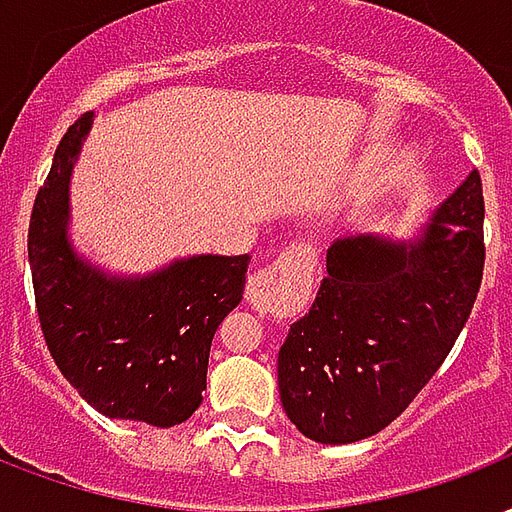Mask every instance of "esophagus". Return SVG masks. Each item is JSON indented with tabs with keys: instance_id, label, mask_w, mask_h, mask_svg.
Masks as SVG:
<instances>
[{
	"instance_id": "obj_1",
	"label": "esophagus",
	"mask_w": 512,
	"mask_h": 512,
	"mask_svg": "<svg viewBox=\"0 0 512 512\" xmlns=\"http://www.w3.org/2000/svg\"><path fill=\"white\" fill-rule=\"evenodd\" d=\"M306 271H309L306 257L298 252H287L271 268H263L255 276H249L244 290L246 304L255 312H282L298 293V285Z\"/></svg>"
}]
</instances>
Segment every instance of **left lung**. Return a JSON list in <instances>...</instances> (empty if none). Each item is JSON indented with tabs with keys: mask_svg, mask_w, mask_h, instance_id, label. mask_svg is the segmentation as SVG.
Masks as SVG:
<instances>
[{
	"mask_svg": "<svg viewBox=\"0 0 512 512\" xmlns=\"http://www.w3.org/2000/svg\"><path fill=\"white\" fill-rule=\"evenodd\" d=\"M483 260L478 170L407 236L336 238L312 309L279 347V399L295 429L347 445L399 418L467 323Z\"/></svg>",
	"mask_w": 512,
	"mask_h": 512,
	"instance_id": "left-lung-1",
	"label": "left lung"
}]
</instances>
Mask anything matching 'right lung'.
<instances>
[{"label": "right lung", "instance_id": "add662e5", "mask_svg": "<svg viewBox=\"0 0 512 512\" xmlns=\"http://www.w3.org/2000/svg\"><path fill=\"white\" fill-rule=\"evenodd\" d=\"M94 113L59 140L29 222V266L45 342L59 372L108 418L179 426L206 391L208 352L246 285L249 255L173 257L119 274L75 246L70 184Z\"/></svg>", "mask_w": 512, "mask_h": 512}]
</instances>
